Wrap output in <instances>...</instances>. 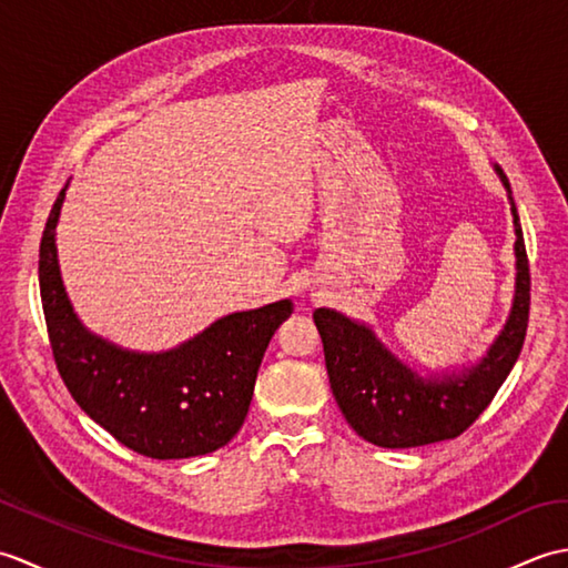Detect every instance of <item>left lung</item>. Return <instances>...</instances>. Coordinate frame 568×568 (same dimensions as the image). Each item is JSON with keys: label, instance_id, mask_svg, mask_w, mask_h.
I'll return each instance as SVG.
<instances>
[{"label": "left lung", "instance_id": "1", "mask_svg": "<svg viewBox=\"0 0 568 568\" xmlns=\"http://www.w3.org/2000/svg\"><path fill=\"white\" fill-rule=\"evenodd\" d=\"M493 171L508 192L517 273L508 322L476 364L422 376L397 358L366 322L329 307L312 315L324 344L334 400L358 437L371 444L409 449L458 437L490 405L523 352L529 320V263L510 183L500 165H493Z\"/></svg>", "mask_w": 568, "mask_h": 568}]
</instances>
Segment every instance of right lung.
Returning <instances> with one entry per match:
<instances>
[{
  "instance_id": "right-lung-1",
  "label": "right lung",
  "mask_w": 568,
  "mask_h": 568,
  "mask_svg": "<svg viewBox=\"0 0 568 568\" xmlns=\"http://www.w3.org/2000/svg\"><path fill=\"white\" fill-rule=\"evenodd\" d=\"M68 185L48 214L39 283L60 378L100 427L136 454L190 458L222 449L248 413L258 366L291 300L232 312L168 352H131L80 322L60 277L55 226Z\"/></svg>"
}]
</instances>
